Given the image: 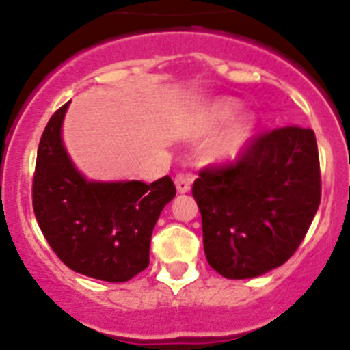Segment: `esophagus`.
Segmentation results:
<instances>
[{
	"instance_id": "obj_1",
	"label": "esophagus",
	"mask_w": 350,
	"mask_h": 350,
	"mask_svg": "<svg viewBox=\"0 0 350 350\" xmlns=\"http://www.w3.org/2000/svg\"><path fill=\"white\" fill-rule=\"evenodd\" d=\"M175 187H177L178 193H187L191 189V177L184 175V173H178L177 177H175Z\"/></svg>"
}]
</instances>
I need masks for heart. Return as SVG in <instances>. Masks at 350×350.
I'll return each instance as SVG.
<instances>
[{"label":"heart","mask_w":350,"mask_h":350,"mask_svg":"<svg viewBox=\"0 0 350 350\" xmlns=\"http://www.w3.org/2000/svg\"><path fill=\"white\" fill-rule=\"evenodd\" d=\"M238 112H240L238 101L231 100V98H222V100L210 103L203 110L202 117H200V124L203 129H213L233 120ZM250 131H252V119L250 117H243L238 122H234L228 131L222 133L221 137L215 138L206 147V161L212 165H228V163L237 159L249 142Z\"/></svg>","instance_id":"1"}]
</instances>
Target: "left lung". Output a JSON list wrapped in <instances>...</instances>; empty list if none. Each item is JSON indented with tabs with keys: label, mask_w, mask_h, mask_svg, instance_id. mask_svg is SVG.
Masks as SVG:
<instances>
[{
	"label": "left lung",
	"mask_w": 350,
	"mask_h": 350,
	"mask_svg": "<svg viewBox=\"0 0 350 350\" xmlns=\"http://www.w3.org/2000/svg\"><path fill=\"white\" fill-rule=\"evenodd\" d=\"M193 196L206 261L226 279H254L295 254L321 203L317 142L287 126L256 138L221 168H205Z\"/></svg>",
	"instance_id": "obj_1"
}]
</instances>
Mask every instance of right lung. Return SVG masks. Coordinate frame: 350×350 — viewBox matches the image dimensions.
<instances>
[{"label":"right lung","instance_id":"add662e5","mask_svg":"<svg viewBox=\"0 0 350 350\" xmlns=\"http://www.w3.org/2000/svg\"><path fill=\"white\" fill-rule=\"evenodd\" d=\"M68 105L51 117L38 145L36 221L68 268L105 282H126L148 267L154 226L177 191L168 175L152 184L88 180L63 144Z\"/></svg>","mask_w":350,"mask_h":350}]
</instances>
